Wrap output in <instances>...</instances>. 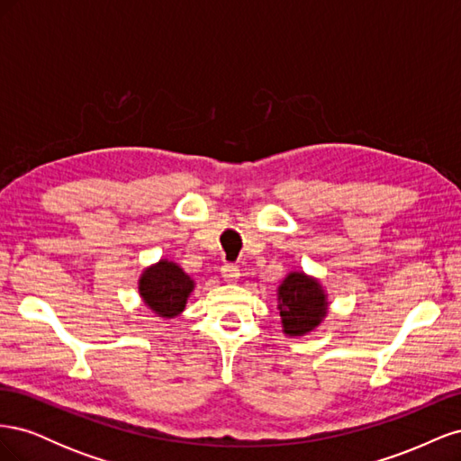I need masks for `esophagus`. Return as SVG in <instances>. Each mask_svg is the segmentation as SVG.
I'll list each match as a JSON object with an SVG mask.
<instances>
[{
    "mask_svg": "<svg viewBox=\"0 0 461 461\" xmlns=\"http://www.w3.org/2000/svg\"><path fill=\"white\" fill-rule=\"evenodd\" d=\"M221 275H222V278H225L227 283H230V285H234L236 281H239L240 278V269H239V265H234V263H225L221 267Z\"/></svg>",
    "mask_w": 461,
    "mask_h": 461,
    "instance_id": "obj_1",
    "label": "esophagus"
}]
</instances>
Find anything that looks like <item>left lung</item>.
Here are the masks:
<instances>
[{
	"instance_id": "obj_1",
	"label": "left lung",
	"mask_w": 461,
	"mask_h": 461,
	"mask_svg": "<svg viewBox=\"0 0 461 461\" xmlns=\"http://www.w3.org/2000/svg\"><path fill=\"white\" fill-rule=\"evenodd\" d=\"M278 313H281L283 332L286 337H303L315 330L327 317V292L319 278L292 271L276 288Z\"/></svg>"
}]
</instances>
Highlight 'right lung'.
Returning <instances> with one entry per match:
<instances>
[{"label":"right lung","instance_id":"obj_1","mask_svg":"<svg viewBox=\"0 0 461 461\" xmlns=\"http://www.w3.org/2000/svg\"><path fill=\"white\" fill-rule=\"evenodd\" d=\"M194 286L196 283L192 276L169 259L149 265L138 278L140 298L153 313L163 319H173L185 312Z\"/></svg>","mask_w":461,"mask_h":461}]
</instances>
